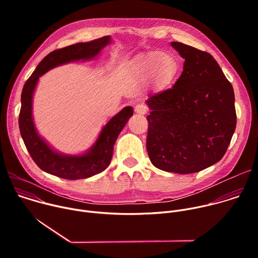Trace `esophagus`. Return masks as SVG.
<instances>
[{"label": "esophagus", "instance_id": "obj_1", "mask_svg": "<svg viewBox=\"0 0 258 258\" xmlns=\"http://www.w3.org/2000/svg\"><path fill=\"white\" fill-rule=\"evenodd\" d=\"M135 111H136V113L144 115L148 112V107H147L144 103H140L135 107Z\"/></svg>", "mask_w": 258, "mask_h": 258}]
</instances>
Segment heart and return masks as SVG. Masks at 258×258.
Instances as JSON below:
<instances>
[{
  "label": "heart",
  "mask_w": 258,
  "mask_h": 258,
  "mask_svg": "<svg viewBox=\"0 0 258 258\" xmlns=\"http://www.w3.org/2000/svg\"><path fill=\"white\" fill-rule=\"evenodd\" d=\"M135 65L141 77H151L154 87L159 90L167 88L174 81L179 69L177 60L165 52L142 54L136 58Z\"/></svg>",
  "instance_id": "b5f03b06"
}]
</instances>
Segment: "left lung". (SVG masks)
Masks as SVG:
<instances>
[{
    "label": "left lung",
    "instance_id": "left-lung-1",
    "mask_svg": "<svg viewBox=\"0 0 258 258\" xmlns=\"http://www.w3.org/2000/svg\"><path fill=\"white\" fill-rule=\"evenodd\" d=\"M171 46L185 59L172 88L151 95L147 151L152 164L187 174L224 157L234 135L235 95L222 68L207 52L182 43Z\"/></svg>",
    "mask_w": 258,
    "mask_h": 258
}]
</instances>
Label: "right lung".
<instances>
[{
    "mask_svg": "<svg viewBox=\"0 0 258 258\" xmlns=\"http://www.w3.org/2000/svg\"><path fill=\"white\" fill-rule=\"evenodd\" d=\"M110 42V36L106 35L89 43H78L51 52L36 66L23 86L19 113L20 134L32 160L42 170L50 174L73 180L88 178L105 170L111 161L113 146L118 135L134 114L133 107H124L107 122L96 143L83 155H64L54 151L34 127L32 96L40 77L61 64L93 59Z\"/></svg>",
    "mask_w": 258,
    "mask_h": 258,
    "instance_id": "right-lung-1",
    "label": "right lung"
}]
</instances>
